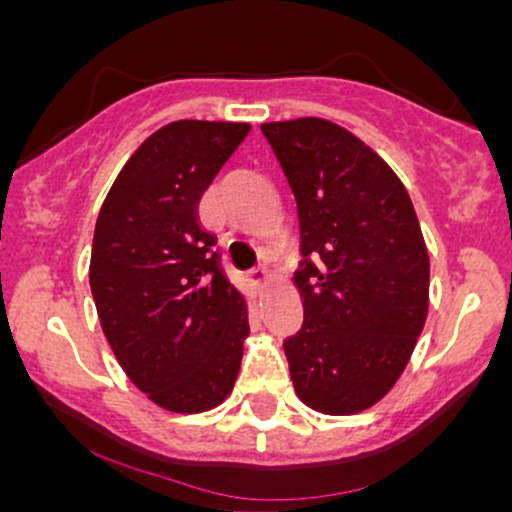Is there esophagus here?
Returning a JSON list of instances; mask_svg holds the SVG:
<instances>
[{"mask_svg": "<svg viewBox=\"0 0 512 512\" xmlns=\"http://www.w3.org/2000/svg\"><path fill=\"white\" fill-rule=\"evenodd\" d=\"M269 281H272V276H269L267 269H255V272H250V284L255 286L257 291L267 289Z\"/></svg>", "mask_w": 512, "mask_h": 512, "instance_id": "obj_1", "label": "esophagus"}]
</instances>
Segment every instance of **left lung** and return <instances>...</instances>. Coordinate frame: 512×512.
<instances>
[{"label": "left lung", "mask_w": 512, "mask_h": 512, "mask_svg": "<svg viewBox=\"0 0 512 512\" xmlns=\"http://www.w3.org/2000/svg\"><path fill=\"white\" fill-rule=\"evenodd\" d=\"M262 132L301 221L303 327L284 344L293 387L320 414H358L395 387L426 325L424 233L395 170L349 129L298 117Z\"/></svg>", "instance_id": "obj_1"}]
</instances>
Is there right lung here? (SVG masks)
Instances as JSON below:
<instances>
[{
    "instance_id": "right-lung-1",
    "label": "right lung",
    "mask_w": 512,
    "mask_h": 512,
    "mask_svg": "<svg viewBox=\"0 0 512 512\" xmlns=\"http://www.w3.org/2000/svg\"><path fill=\"white\" fill-rule=\"evenodd\" d=\"M248 122L178 120L122 166L93 231V301L127 378L175 414L209 411L233 392L248 303L219 269L197 207Z\"/></svg>"
}]
</instances>
